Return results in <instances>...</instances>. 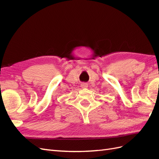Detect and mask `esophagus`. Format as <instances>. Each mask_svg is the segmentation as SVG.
<instances>
[{"mask_svg": "<svg viewBox=\"0 0 159 159\" xmlns=\"http://www.w3.org/2000/svg\"><path fill=\"white\" fill-rule=\"evenodd\" d=\"M81 88H88V85L86 84H81Z\"/></svg>", "mask_w": 159, "mask_h": 159, "instance_id": "obj_1", "label": "esophagus"}]
</instances>
